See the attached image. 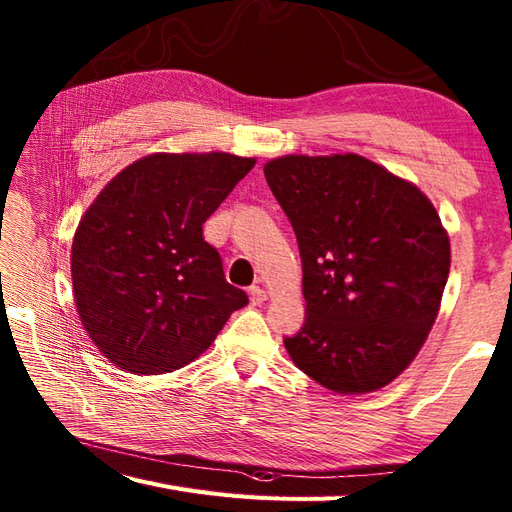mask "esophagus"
<instances>
[{
  "instance_id": "34e87169",
  "label": "esophagus",
  "mask_w": 512,
  "mask_h": 512,
  "mask_svg": "<svg viewBox=\"0 0 512 512\" xmlns=\"http://www.w3.org/2000/svg\"><path fill=\"white\" fill-rule=\"evenodd\" d=\"M248 297H250V303H253V306H262V303L268 299V295H266V290L264 288H259V286H253L248 290Z\"/></svg>"
}]
</instances>
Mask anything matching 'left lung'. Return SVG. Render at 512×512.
Masks as SVG:
<instances>
[{"instance_id": "1", "label": "left lung", "mask_w": 512, "mask_h": 512, "mask_svg": "<svg viewBox=\"0 0 512 512\" xmlns=\"http://www.w3.org/2000/svg\"><path fill=\"white\" fill-rule=\"evenodd\" d=\"M295 228L306 323L284 345L336 394L389 385L427 341L451 268L449 235L416 184L356 154L264 165Z\"/></svg>"}]
</instances>
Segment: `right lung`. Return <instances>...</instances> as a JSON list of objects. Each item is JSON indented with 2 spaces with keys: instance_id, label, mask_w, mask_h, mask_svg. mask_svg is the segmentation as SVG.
Returning <instances> with one entry per match:
<instances>
[{
  "instance_id": "1",
  "label": "right lung",
  "mask_w": 512,
  "mask_h": 512,
  "mask_svg": "<svg viewBox=\"0 0 512 512\" xmlns=\"http://www.w3.org/2000/svg\"><path fill=\"white\" fill-rule=\"evenodd\" d=\"M253 167L255 158L224 151L151 154L90 204L72 242V288L85 332L110 363L173 372L246 306L202 224Z\"/></svg>"
}]
</instances>
